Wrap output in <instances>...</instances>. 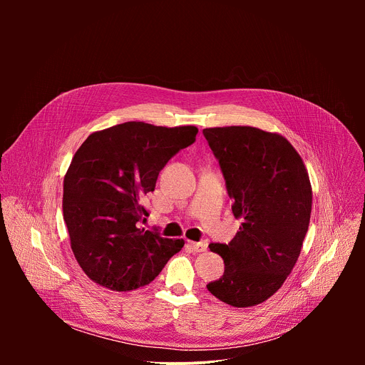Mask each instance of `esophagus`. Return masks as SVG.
<instances>
[{
	"instance_id": "34e87169",
	"label": "esophagus",
	"mask_w": 365,
	"mask_h": 365,
	"mask_svg": "<svg viewBox=\"0 0 365 365\" xmlns=\"http://www.w3.org/2000/svg\"><path fill=\"white\" fill-rule=\"evenodd\" d=\"M189 247L196 251V252H205L207 250V242L200 241V242H195V241H189Z\"/></svg>"
}]
</instances>
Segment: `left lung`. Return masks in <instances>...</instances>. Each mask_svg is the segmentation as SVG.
<instances>
[{
    "label": "left lung",
    "instance_id": "1",
    "mask_svg": "<svg viewBox=\"0 0 365 365\" xmlns=\"http://www.w3.org/2000/svg\"><path fill=\"white\" fill-rule=\"evenodd\" d=\"M220 162L232 214L242 218L227 244H210L222 257L221 279L207 284L234 307L266 302L292 273L309 228L312 186L296 148L280 134L248 125L205 128Z\"/></svg>",
    "mask_w": 365,
    "mask_h": 365
}]
</instances>
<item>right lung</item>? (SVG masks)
I'll return each mask as SVG.
<instances>
[{
	"mask_svg": "<svg viewBox=\"0 0 365 365\" xmlns=\"http://www.w3.org/2000/svg\"><path fill=\"white\" fill-rule=\"evenodd\" d=\"M196 134L195 125L128 121L92 133L78 148L63 180V220L76 262L92 282L115 292L138 289L182 250L183 240L137 222L148 215L143 196Z\"/></svg>",
	"mask_w": 365,
	"mask_h": 365,
	"instance_id": "add662e5",
	"label": "right lung"
}]
</instances>
